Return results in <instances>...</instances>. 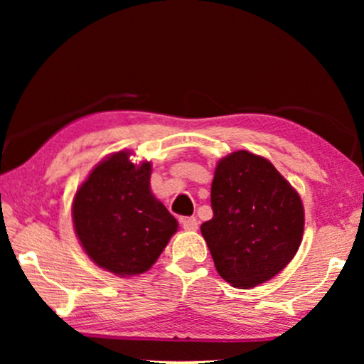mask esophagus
<instances>
[{"instance_id": "obj_1", "label": "esophagus", "mask_w": 364, "mask_h": 364, "mask_svg": "<svg viewBox=\"0 0 364 364\" xmlns=\"http://www.w3.org/2000/svg\"><path fill=\"white\" fill-rule=\"evenodd\" d=\"M182 227L186 228V230H197L198 228V222L196 217H186L182 218Z\"/></svg>"}]
</instances>
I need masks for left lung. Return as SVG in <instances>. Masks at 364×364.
Wrapping results in <instances>:
<instances>
[{
	"label": "left lung",
	"instance_id": "left-lung-1",
	"mask_svg": "<svg viewBox=\"0 0 364 364\" xmlns=\"http://www.w3.org/2000/svg\"><path fill=\"white\" fill-rule=\"evenodd\" d=\"M210 203L213 217L200 232L232 287L265 283L295 257L305 225L300 196L267 159L247 151L222 159Z\"/></svg>",
	"mask_w": 364,
	"mask_h": 364
}]
</instances>
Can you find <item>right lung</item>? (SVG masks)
I'll list each match as a JSON object with an SVG mask.
<instances>
[{"label": "right lung", "mask_w": 364, "mask_h": 364, "mask_svg": "<svg viewBox=\"0 0 364 364\" xmlns=\"http://www.w3.org/2000/svg\"><path fill=\"white\" fill-rule=\"evenodd\" d=\"M151 164L134 166L129 152L102 161L79 188L74 227L91 260L116 275H139L157 262L177 220L152 196Z\"/></svg>", "instance_id": "obj_1"}]
</instances>
